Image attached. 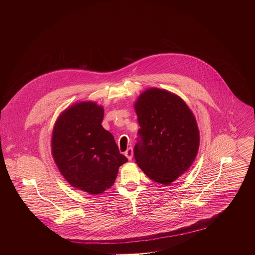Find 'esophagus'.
<instances>
[{
  "label": "esophagus",
  "mask_w": 255,
  "mask_h": 255,
  "mask_svg": "<svg viewBox=\"0 0 255 255\" xmlns=\"http://www.w3.org/2000/svg\"><path fill=\"white\" fill-rule=\"evenodd\" d=\"M124 155L126 156V158H128L129 160H131L132 158H133V148H132V147H129V148L125 151Z\"/></svg>",
  "instance_id": "1"
}]
</instances>
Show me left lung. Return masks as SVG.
<instances>
[{"label": "left lung", "mask_w": 255, "mask_h": 255, "mask_svg": "<svg viewBox=\"0 0 255 255\" xmlns=\"http://www.w3.org/2000/svg\"><path fill=\"white\" fill-rule=\"evenodd\" d=\"M133 108L140 126L135 162L149 179L169 185L189 169L198 154L194 114L179 96L158 88L141 93Z\"/></svg>", "instance_id": "1"}]
</instances>
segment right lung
<instances>
[{
	"mask_svg": "<svg viewBox=\"0 0 255 255\" xmlns=\"http://www.w3.org/2000/svg\"><path fill=\"white\" fill-rule=\"evenodd\" d=\"M103 118V106L75 102L61 113L51 135V155L61 175L73 187L91 195L109 189L128 160L113 134L102 127Z\"/></svg>",
	"mask_w": 255,
	"mask_h": 255,
	"instance_id": "right-lung-1",
	"label": "right lung"
}]
</instances>
